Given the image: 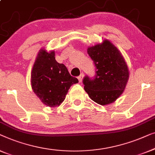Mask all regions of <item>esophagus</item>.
<instances>
[{
	"instance_id": "1",
	"label": "esophagus",
	"mask_w": 155,
	"mask_h": 155,
	"mask_svg": "<svg viewBox=\"0 0 155 155\" xmlns=\"http://www.w3.org/2000/svg\"><path fill=\"white\" fill-rule=\"evenodd\" d=\"M83 77H84V74L81 73V74H80V76H78V81L81 82V81H82V79H83Z\"/></svg>"
}]
</instances>
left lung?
<instances>
[{
    "instance_id": "left-lung-1",
    "label": "left lung",
    "mask_w": 155,
    "mask_h": 155,
    "mask_svg": "<svg viewBox=\"0 0 155 155\" xmlns=\"http://www.w3.org/2000/svg\"><path fill=\"white\" fill-rule=\"evenodd\" d=\"M88 54L96 71L93 77H84L85 91L97 104L112 103L125 89L129 75L127 64L118 49L107 40L88 48Z\"/></svg>"
}]
</instances>
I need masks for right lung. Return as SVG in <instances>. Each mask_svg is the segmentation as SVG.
Here are the masks:
<instances>
[{
    "label": "right lung",
    "mask_w": 155,
    "mask_h": 155,
    "mask_svg": "<svg viewBox=\"0 0 155 155\" xmlns=\"http://www.w3.org/2000/svg\"><path fill=\"white\" fill-rule=\"evenodd\" d=\"M31 82L35 94L52 107L64 101L70 86L78 81L71 77L64 64L57 62L53 51L48 53L42 50L35 61Z\"/></svg>",
    "instance_id": "obj_1"
}]
</instances>
